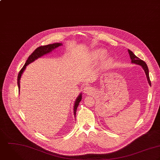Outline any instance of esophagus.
I'll list each match as a JSON object with an SVG mask.
<instances>
[{
    "label": "esophagus",
    "mask_w": 160,
    "mask_h": 160,
    "mask_svg": "<svg viewBox=\"0 0 160 160\" xmlns=\"http://www.w3.org/2000/svg\"><path fill=\"white\" fill-rule=\"evenodd\" d=\"M92 90H93L92 88L90 86H85V87H83V92L85 93H89L92 91Z\"/></svg>",
    "instance_id": "esophagus-1"
}]
</instances>
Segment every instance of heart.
Returning a JSON list of instances; mask_svg holds the SVG:
<instances>
[{
	"instance_id": "1",
	"label": "heart",
	"mask_w": 160,
	"mask_h": 160,
	"mask_svg": "<svg viewBox=\"0 0 160 160\" xmlns=\"http://www.w3.org/2000/svg\"><path fill=\"white\" fill-rule=\"evenodd\" d=\"M106 56H107V51L103 49H98L94 50L91 53V56L96 61H101L104 58H105L104 61V63L105 65H108L112 62L113 59L111 57L106 58Z\"/></svg>"
}]
</instances>
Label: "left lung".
I'll use <instances>...</instances> for the list:
<instances>
[{
  "label": "left lung",
  "mask_w": 160,
  "mask_h": 160,
  "mask_svg": "<svg viewBox=\"0 0 160 160\" xmlns=\"http://www.w3.org/2000/svg\"><path fill=\"white\" fill-rule=\"evenodd\" d=\"M128 54L130 55V59L132 60V63L138 64V65H141L142 67V68H143V70H144V71L145 72V74H146V76H147V80L148 82V83L151 86V82H150V80L149 71H148V68L147 67V65L146 64V63L143 61L141 60L138 57H137L130 50L128 49Z\"/></svg>",
  "instance_id": "obj_1"
}]
</instances>
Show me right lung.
I'll use <instances>...</instances> for the list:
<instances>
[{
  "instance_id": "obj_1",
  "label": "right lung",
  "mask_w": 160,
  "mask_h": 160,
  "mask_svg": "<svg viewBox=\"0 0 160 160\" xmlns=\"http://www.w3.org/2000/svg\"><path fill=\"white\" fill-rule=\"evenodd\" d=\"M62 43H54V44H48V45H46V46H39L38 48H36L33 52L32 54L28 57L27 61H26L25 64L23 65V67H22V68L20 70V72L18 73V78H17V84H18V92H20V78L22 77V75L23 73V72H24V70L26 68V67L28 65V64H31L32 62H34L35 60H36L37 59L43 56L45 54H47L49 52H51V51H52L54 49H55L56 48L62 46ZM82 93H80L78 96L77 97V98L76 99V101L75 102V104L73 106V114L75 116V115H76V111H77V107L79 104V102H80V101L82 100Z\"/></svg>"
}]
</instances>
